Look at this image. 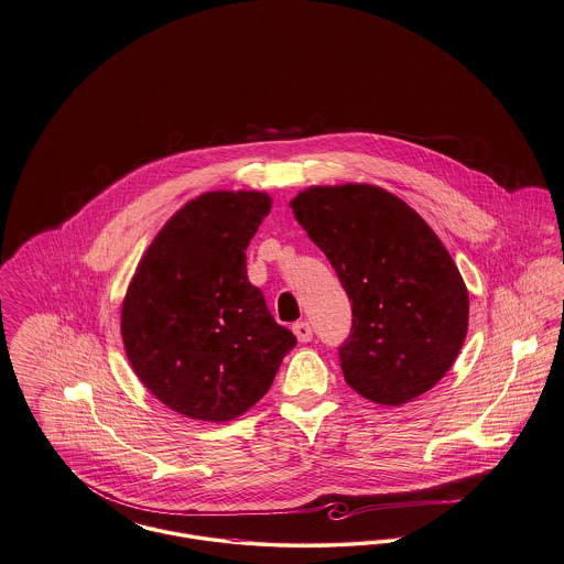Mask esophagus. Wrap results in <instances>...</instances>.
Here are the masks:
<instances>
[{"label": "esophagus", "mask_w": 564, "mask_h": 564, "mask_svg": "<svg viewBox=\"0 0 564 564\" xmlns=\"http://www.w3.org/2000/svg\"><path fill=\"white\" fill-rule=\"evenodd\" d=\"M294 334L300 343H311L313 340V327L308 322L294 323Z\"/></svg>", "instance_id": "1"}]
</instances>
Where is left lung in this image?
Masks as SVG:
<instances>
[{"label": "left lung", "instance_id": "left-lung-1", "mask_svg": "<svg viewBox=\"0 0 564 564\" xmlns=\"http://www.w3.org/2000/svg\"><path fill=\"white\" fill-rule=\"evenodd\" d=\"M292 209L349 295L350 336L338 347L347 384L382 405L427 393L455 364L469 319L467 288L437 235L370 184L304 189Z\"/></svg>", "mask_w": 564, "mask_h": 564}]
</instances>
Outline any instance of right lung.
<instances>
[{
    "mask_svg": "<svg viewBox=\"0 0 564 564\" xmlns=\"http://www.w3.org/2000/svg\"><path fill=\"white\" fill-rule=\"evenodd\" d=\"M267 192H207L145 249L122 302L134 375L171 410L226 423L260 402L295 336L247 279L245 249L269 215Z\"/></svg>",
    "mask_w": 564,
    "mask_h": 564,
    "instance_id": "add662e5",
    "label": "right lung"
}]
</instances>
